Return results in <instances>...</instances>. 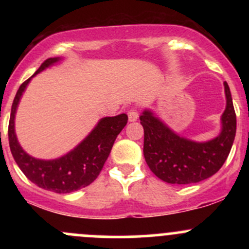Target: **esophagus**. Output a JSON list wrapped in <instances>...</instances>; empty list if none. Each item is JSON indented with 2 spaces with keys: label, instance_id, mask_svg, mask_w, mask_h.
I'll use <instances>...</instances> for the list:
<instances>
[{
  "label": "esophagus",
  "instance_id": "esophagus-1",
  "mask_svg": "<svg viewBox=\"0 0 249 249\" xmlns=\"http://www.w3.org/2000/svg\"><path fill=\"white\" fill-rule=\"evenodd\" d=\"M127 117H129L130 122L137 120V118H139V109H137L136 107H131V108L129 109V112H127Z\"/></svg>",
  "mask_w": 249,
  "mask_h": 249
}]
</instances>
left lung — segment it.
I'll list each match as a JSON object with an SVG mask.
<instances>
[{
    "instance_id": "8db88e82",
    "label": "left lung",
    "mask_w": 249,
    "mask_h": 249,
    "mask_svg": "<svg viewBox=\"0 0 249 249\" xmlns=\"http://www.w3.org/2000/svg\"><path fill=\"white\" fill-rule=\"evenodd\" d=\"M227 108L222 115V132L205 143L193 142L171 131L162 122L144 110L143 154L152 172L170 184H190L207 179L227 160L236 135V114L229 85L224 82Z\"/></svg>"
}]
</instances>
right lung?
Wrapping results in <instances>:
<instances>
[{
  "instance_id": "right-lung-1",
  "label": "right lung",
  "mask_w": 249,
  "mask_h": 249,
  "mask_svg": "<svg viewBox=\"0 0 249 249\" xmlns=\"http://www.w3.org/2000/svg\"><path fill=\"white\" fill-rule=\"evenodd\" d=\"M59 60V57L47 59L34 76ZM31 78L25 80L20 85L12 105L8 125V140L14 160L22 173L32 183L46 190L59 193V194H67V193L76 192L80 188L88 187L96 179L101 172L112 149L113 143L126 125L127 115L123 113L117 117H106L101 119L87 139L78 144L72 152L67 153L59 159H35L22 150L14 131V117H16L18 104Z\"/></svg>"
}]
</instances>
